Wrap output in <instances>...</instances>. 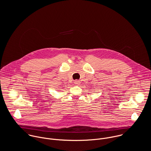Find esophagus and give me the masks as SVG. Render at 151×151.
<instances>
[{
	"label": "esophagus",
	"mask_w": 151,
	"mask_h": 151,
	"mask_svg": "<svg viewBox=\"0 0 151 151\" xmlns=\"http://www.w3.org/2000/svg\"><path fill=\"white\" fill-rule=\"evenodd\" d=\"M74 84H76V85H79V84H80V81H79V80H75V81H74Z\"/></svg>",
	"instance_id": "1"
}]
</instances>
